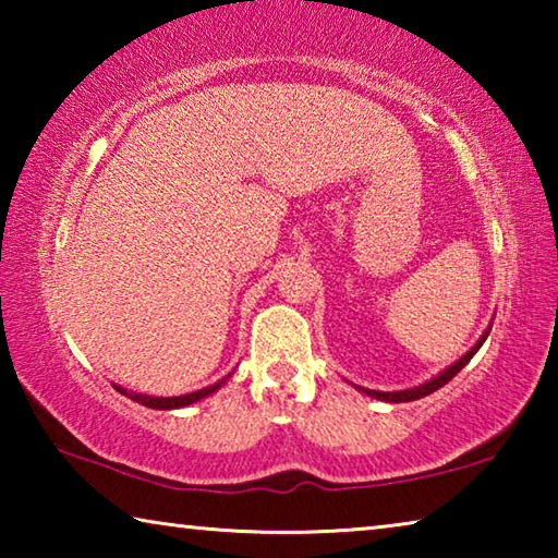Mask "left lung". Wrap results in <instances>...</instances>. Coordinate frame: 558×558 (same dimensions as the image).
Returning <instances> with one entry per match:
<instances>
[{
  "label": "left lung",
  "mask_w": 558,
  "mask_h": 558,
  "mask_svg": "<svg viewBox=\"0 0 558 558\" xmlns=\"http://www.w3.org/2000/svg\"><path fill=\"white\" fill-rule=\"evenodd\" d=\"M489 329H493V325H489L485 332H483V337L477 339L475 344L470 347V352H465L462 354L456 364H450L448 369H442L438 376H433V379H428V381H423V384H418V386H413V389H403V391H372V389H362V386H354V389H359L362 393H366V396H372V399H379V401H386V403H405V401H415V399H423V396H428V393H433V391H438L440 386H446L452 376H456L462 366H465L472 356L477 354V349L485 344V339H487V335H489Z\"/></svg>",
  "instance_id": "obj_1"
}]
</instances>
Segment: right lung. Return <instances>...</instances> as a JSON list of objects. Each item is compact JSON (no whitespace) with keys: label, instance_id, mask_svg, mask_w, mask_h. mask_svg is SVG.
<instances>
[{"label":"right lung","instance_id":"right-lung-1","mask_svg":"<svg viewBox=\"0 0 558 558\" xmlns=\"http://www.w3.org/2000/svg\"><path fill=\"white\" fill-rule=\"evenodd\" d=\"M229 376H231V374H229ZM229 376H223L221 381H216V384H211V386H204V389L192 391V393H184V396H147V393H137V391L122 389V386H118V384H112V386H116V389H118L122 396H128V399H132L135 403L147 405V409L172 411V409H184V405H192V403H196V401L206 399V396H211L214 391H219L221 386L226 384V379H229Z\"/></svg>","mask_w":558,"mask_h":558}]
</instances>
